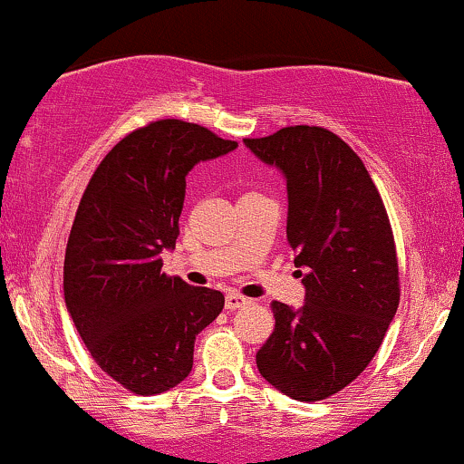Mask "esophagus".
Here are the masks:
<instances>
[{
  "label": "esophagus",
  "mask_w": 464,
  "mask_h": 464,
  "mask_svg": "<svg viewBox=\"0 0 464 464\" xmlns=\"http://www.w3.org/2000/svg\"><path fill=\"white\" fill-rule=\"evenodd\" d=\"M244 304H248V298H244V295H239V294H227V298H225V306H227L228 311L242 309Z\"/></svg>",
  "instance_id": "1"
}]
</instances>
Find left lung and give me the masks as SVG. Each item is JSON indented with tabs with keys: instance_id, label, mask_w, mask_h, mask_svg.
<instances>
[{
	"instance_id": "obj_1",
	"label": "left lung",
	"mask_w": 464,
	"mask_h": 464,
	"mask_svg": "<svg viewBox=\"0 0 464 464\" xmlns=\"http://www.w3.org/2000/svg\"><path fill=\"white\" fill-rule=\"evenodd\" d=\"M244 144L287 179V242L306 292L300 309L272 303L275 331L256 367L289 398L326 400L370 365L398 311L387 209L359 155L324 127H283Z\"/></svg>"
}]
</instances>
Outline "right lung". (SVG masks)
<instances>
[{
    "instance_id": "obj_1",
    "label": "right lung",
    "mask_w": 464,
    "mask_h": 464,
    "mask_svg": "<svg viewBox=\"0 0 464 464\" xmlns=\"http://www.w3.org/2000/svg\"><path fill=\"white\" fill-rule=\"evenodd\" d=\"M237 149L197 122L164 119L127 133L97 166L64 256V300L97 365L138 395L192 372L194 339L225 295L161 272L175 248L186 175Z\"/></svg>"
}]
</instances>
